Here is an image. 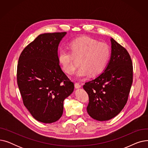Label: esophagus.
Here are the masks:
<instances>
[{
    "mask_svg": "<svg viewBox=\"0 0 148 148\" xmlns=\"http://www.w3.org/2000/svg\"><path fill=\"white\" fill-rule=\"evenodd\" d=\"M74 85H75V88L76 89H79V88H80L81 87V84L80 83H75Z\"/></svg>",
    "mask_w": 148,
    "mask_h": 148,
    "instance_id": "34e87169",
    "label": "esophagus"
}]
</instances>
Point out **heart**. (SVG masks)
<instances>
[{"label": "heart", "instance_id": "heart-1", "mask_svg": "<svg viewBox=\"0 0 148 148\" xmlns=\"http://www.w3.org/2000/svg\"><path fill=\"white\" fill-rule=\"evenodd\" d=\"M69 50L61 47L58 60L64 71L72 74L75 69V58L80 59V67L75 73L78 79H84L89 74L96 76L103 72L110 56L109 47L104 42L88 37H81L69 43Z\"/></svg>", "mask_w": 148, "mask_h": 148}]
</instances>
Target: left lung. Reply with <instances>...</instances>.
<instances>
[{"mask_svg":"<svg viewBox=\"0 0 148 148\" xmlns=\"http://www.w3.org/2000/svg\"><path fill=\"white\" fill-rule=\"evenodd\" d=\"M111 43V58L105 71L83 85L89 96L87 112L99 121L110 120L121 112L133 83V66L130 54L112 38Z\"/></svg>","mask_w":148,"mask_h":148,"instance_id":"1","label":"left lung"}]
</instances>
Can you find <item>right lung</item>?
I'll list each match as a JSON object with an SVG mask.
<instances>
[{"label": "right lung", "instance_id": "1", "mask_svg": "<svg viewBox=\"0 0 148 148\" xmlns=\"http://www.w3.org/2000/svg\"><path fill=\"white\" fill-rule=\"evenodd\" d=\"M66 34L40 35L18 59L17 80L23 104L36 120L43 123L60 118L64 101L74 90V83L62 71L58 60V45Z\"/></svg>", "mask_w": 148, "mask_h": 148}]
</instances>
